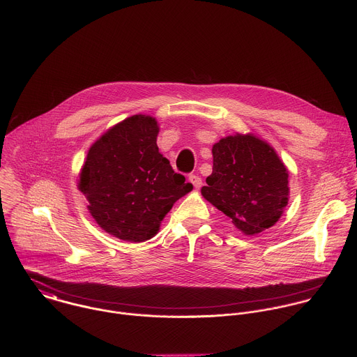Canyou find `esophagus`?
<instances>
[{
	"label": "esophagus",
	"mask_w": 357,
	"mask_h": 357,
	"mask_svg": "<svg viewBox=\"0 0 357 357\" xmlns=\"http://www.w3.org/2000/svg\"><path fill=\"white\" fill-rule=\"evenodd\" d=\"M189 181H190V183L195 186V189H199V188L203 185L202 179H200L197 175H190V176H189Z\"/></svg>",
	"instance_id": "1"
}]
</instances>
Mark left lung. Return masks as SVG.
<instances>
[{
  "label": "left lung",
  "instance_id": "8db88e82",
  "mask_svg": "<svg viewBox=\"0 0 357 357\" xmlns=\"http://www.w3.org/2000/svg\"><path fill=\"white\" fill-rule=\"evenodd\" d=\"M213 171L202 196L244 234L274 226L288 205V169L275 149L254 134H234L213 148Z\"/></svg>",
  "mask_w": 357,
  "mask_h": 357
}]
</instances>
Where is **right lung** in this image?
<instances>
[{
	"instance_id": "add662e5",
	"label": "right lung",
	"mask_w": 357,
	"mask_h": 357,
	"mask_svg": "<svg viewBox=\"0 0 357 357\" xmlns=\"http://www.w3.org/2000/svg\"><path fill=\"white\" fill-rule=\"evenodd\" d=\"M158 121L134 114L89 148L77 188L106 233L131 243L154 237L174 203L192 190L157 145Z\"/></svg>"
}]
</instances>
